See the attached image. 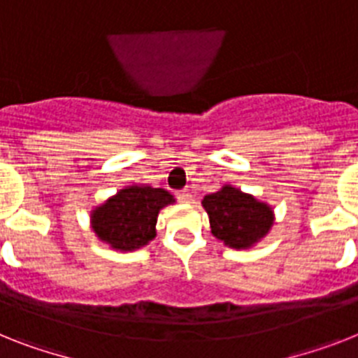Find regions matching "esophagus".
Instances as JSON below:
<instances>
[{
  "instance_id": "obj_1",
  "label": "esophagus",
  "mask_w": 358,
  "mask_h": 358,
  "mask_svg": "<svg viewBox=\"0 0 358 358\" xmlns=\"http://www.w3.org/2000/svg\"><path fill=\"white\" fill-rule=\"evenodd\" d=\"M177 199L181 201V203H188V201L192 199V194L188 190H181V192H177L176 194Z\"/></svg>"
}]
</instances>
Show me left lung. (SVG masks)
<instances>
[{
	"label": "left lung",
	"instance_id": "obj_1",
	"mask_svg": "<svg viewBox=\"0 0 358 358\" xmlns=\"http://www.w3.org/2000/svg\"><path fill=\"white\" fill-rule=\"evenodd\" d=\"M203 208L210 220L212 234L238 250L254 247L274 223V212L267 203L230 185L205 196Z\"/></svg>",
	"mask_w": 358,
	"mask_h": 358
}]
</instances>
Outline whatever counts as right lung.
<instances>
[{
	"label": "right lung",
	"instance_id": "1",
	"mask_svg": "<svg viewBox=\"0 0 358 358\" xmlns=\"http://www.w3.org/2000/svg\"><path fill=\"white\" fill-rule=\"evenodd\" d=\"M176 203L164 188L126 186L91 212V227L115 250H137L155 238L161 208Z\"/></svg>",
	"mask_w": 358,
	"mask_h": 358
}]
</instances>
